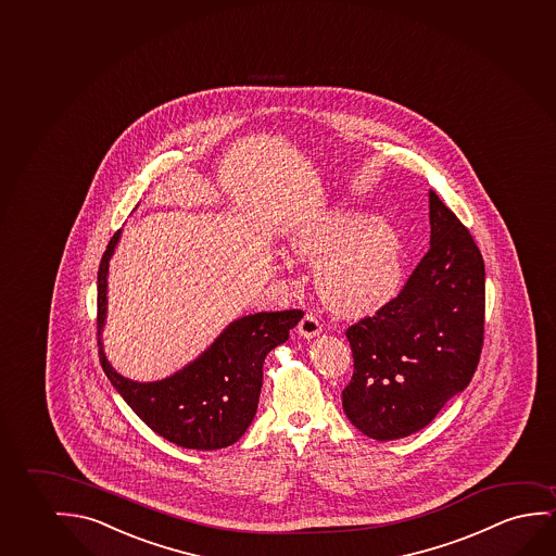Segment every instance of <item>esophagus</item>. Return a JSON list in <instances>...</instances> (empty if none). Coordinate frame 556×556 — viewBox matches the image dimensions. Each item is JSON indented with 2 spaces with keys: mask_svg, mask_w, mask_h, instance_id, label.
I'll use <instances>...</instances> for the list:
<instances>
[{
  "mask_svg": "<svg viewBox=\"0 0 556 556\" xmlns=\"http://www.w3.org/2000/svg\"><path fill=\"white\" fill-rule=\"evenodd\" d=\"M299 336L306 337V339H311V337H316L321 331V324L313 313H306L301 321H299Z\"/></svg>",
  "mask_w": 556,
  "mask_h": 556,
  "instance_id": "1",
  "label": "esophagus"
}]
</instances>
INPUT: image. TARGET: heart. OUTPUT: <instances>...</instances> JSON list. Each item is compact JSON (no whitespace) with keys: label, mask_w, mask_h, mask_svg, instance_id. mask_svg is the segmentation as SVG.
Instances as JSON below:
<instances>
[{"label":"heart","mask_w":556,"mask_h":556,"mask_svg":"<svg viewBox=\"0 0 556 556\" xmlns=\"http://www.w3.org/2000/svg\"><path fill=\"white\" fill-rule=\"evenodd\" d=\"M291 257L318 265L321 301L344 316L376 313L402 288L406 245L399 228L368 213L336 210L299 228Z\"/></svg>","instance_id":"heart-1"}]
</instances>
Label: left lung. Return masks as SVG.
Returning a JSON list of instances; mask_svg holds the SVG:
<instances>
[{
  "mask_svg": "<svg viewBox=\"0 0 556 556\" xmlns=\"http://www.w3.org/2000/svg\"><path fill=\"white\" fill-rule=\"evenodd\" d=\"M430 248L396 298L344 331L354 371L343 409L374 440L427 427L477 371L484 344V258L467 227L429 192Z\"/></svg>",
  "mask_w": 556,
  "mask_h": 556,
  "instance_id": "1",
  "label": "left lung"
}]
</instances>
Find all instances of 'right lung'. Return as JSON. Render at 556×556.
Segmentation results:
<instances>
[{
	"label": "right lung",
	"mask_w": 556,
	"mask_h": 556,
	"mask_svg": "<svg viewBox=\"0 0 556 556\" xmlns=\"http://www.w3.org/2000/svg\"><path fill=\"white\" fill-rule=\"evenodd\" d=\"M119 232L110 238L97 276V341L102 369L127 406L160 437L188 450L235 444L257 412L263 362L286 343L303 311H276L232 321L198 361L156 383H137L112 369L101 344L106 314V274Z\"/></svg>",
	"instance_id": "add662e5"
}]
</instances>
